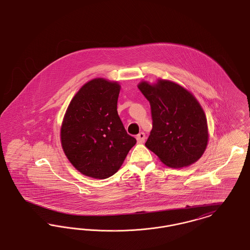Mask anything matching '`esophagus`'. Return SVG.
<instances>
[{"label":"esophagus","mask_w":250,"mask_h":250,"mask_svg":"<svg viewBox=\"0 0 250 250\" xmlns=\"http://www.w3.org/2000/svg\"><path fill=\"white\" fill-rule=\"evenodd\" d=\"M145 139H146V136H145L144 132H140V133L136 136V140H137V143H138V144H143L145 142Z\"/></svg>","instance_id":"obj_1"}]
</instances>
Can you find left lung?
Segmentation results:
<instances>
[{"mask_svg": "<svg viewBox=\"0 0 250 250\" xmlns=\"http://www.w3.org/2000/svg\"><path fill=\"white\" fill-rule=\"evenodd\" d=\"M138 88L150 104L152 130L145 146L163 164L182 168L196 163L207 147L205 113L195 96L169 80L142 81Z\"/></svg>", "mask_w": 250, "mask_h": 250, "instance_id": "1", "label": "left lung"}]
</instances>
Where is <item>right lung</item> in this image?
<instances>
[{"label": "right lung", "instance_id": "add662e5", "mask_svg": "<svg viewBox=\"0 0 250 250\" xmlns=\"http://www.w3.org/2000/svg\"><path fill=\"white\" fill-rule=\"evenodd\" d=\"M119 91L118 82L95 78L67 106L61 145L70 164L84 176L100 180L113 176L136 143L119 119Z\"/></svg>", "mask_w": 250, "mask_h": 250}]
</instances>
